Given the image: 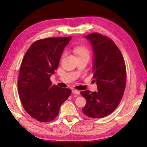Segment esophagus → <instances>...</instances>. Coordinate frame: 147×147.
Listing matches in <instances>:
<instances>
[{"instance_id":"1","label":"esophagus","mask_w":147,"mask_h":147,"mask_svg":"<svg viewBox=\"0 0 147 147\" xmlns=\"http://www.w3.org/2000/svg\"><path fill=\"white\" fill-rule=\"evenodd\" d=\"M72 92H73V93L76 94H80V91H78V90H76V89H74L72 90Z\"/></svg>"}]
</instances>
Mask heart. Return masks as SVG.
Segmentation results:
<instances>
[{
  "label": "heart",
  "instance_id": "heart-1",
  "mask_svg": "<svg viewBox=\"0 0 147 147\" xmlns=\"http://www.w3.org/2000/svg\"><path fill=\"white\" fill-rule=\"evenodd\" d=\"M73 52L78 57L82 56H89V51L85 46H78L73 48Z\"/></svg>",
  "mask_w": 147,
  "mask_h": 147
}]
</instances>
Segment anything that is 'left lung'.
<instances>
[{"instance_id": "left-lung-1", "label": "left lung", "mask_w": 147, "mask_h": 147, "mask_svg": "<svg viewBox=\"0 0 147 147\" xmlns=\"http://www.w3.org/2000/svg\"><path fill=\"white\" fill-rule=\"evenodd\" d=\"M93 52V77L97 91H81L86 100L83 113L91 118H102L117 108L123 98L126 83L124 58L115 43L98 33L85 36Z\"/></svg>"}]
</instances>
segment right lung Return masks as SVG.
Instances as JSON below:
<instances>
[{"instance_id":"add662e5","label":"right lung","mask_w":147,"mask_h":147,"mask_svg":"<svg viewBox=\"0 0 147 147\" xmlns=\"http://www.w3.org/2000/svg\"><path fill=\"white\" fill-rule=\"evenodd\" d=\"M72 37L48 38L35 41L22 60L17 86L24 109L37 121H52L71 90L52 85L63 49Z\"/></svg>"}]
</instances>
